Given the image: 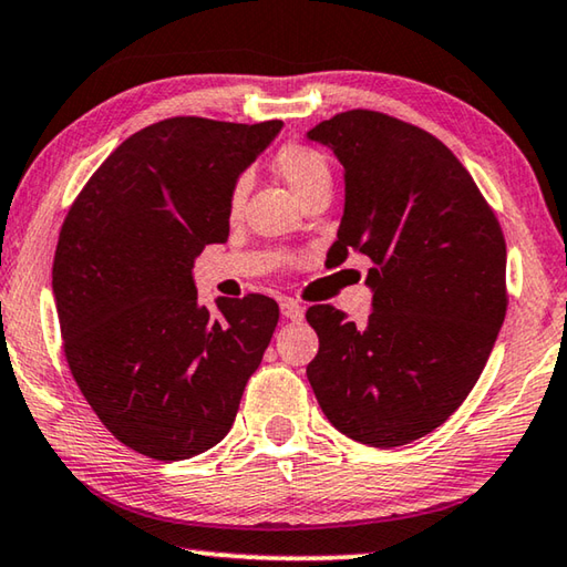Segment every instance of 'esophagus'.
Instances as JSON below:
<instances>
[{
  "label": "esophagus",
  "instance_id": "34e87169",
  "mask_svg": "<svg viewBox=\"0 0 567 567\" xmlns=\"http://www.w3.org/2000/svg\"><path fill=\"white\" fill-rule=\"evenodd\" d=\"M281 316L289 321H301L303 319V306L296 301H281Z\"/></svg>",
  "mask_w": 567,
  "mask_h": 567
}]
</instances>
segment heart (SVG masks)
<instances>
[{
  "label": "heart",
  "instance_id": "b5f03b06",
  "mask_svg": "<svg viewBox=\"0 0 567 567\" xmlns=\"http://www.w3.org/2000/svg\"><path fill=\"white\" fill-rule=\"evenodd\" d=\"M274 168L276 174L284 178V184L291 192L303 198L321 186H331V168L326 156L309 144H284L276 148L274 154ZM248 196V178L238 176L231 192H228V216L238 218L244 214V204Z\"/></svg>",
  "mask_w": 567,
  "mask_h": 567
}]
</instances>
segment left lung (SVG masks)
<instances>
[{"label": "left lung", "mask_w": 567, "mask_h": 567, "mask_svg": "<svg viewBox=\"0 0 567 567\" xmlns=\"http://www.w3.org/2000/svg\"><path fill=\"white\" fill-rule=\"evenodd\" d=\"M309 138L343 164L329 258H371L373 311L355 326L331 303L311 306L319 353L306 375L343 435L395 449L449 421L481 379L508 309L505 238L473 176L423 128L351 109Z\"/></svg>", "instance_id": "left-lung-1"}]
</instances>
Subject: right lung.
<instances>
[{"label":"right lung","mask_w":567,"mask_h":567,"mask_svg":"<svg viewBox=\"0 0 567 567\" xmlns=\"http://www.w3.org/2000/svg\"><path fill=\"white\" fill-rule=\"evenodd\" d=\"M281 126H146L96 168L59 231L52 289L69 371L114 439L154 461L224 439L274 336V299H216L212 313L192 268L228 238V192Z\"/></svg>","instance_id":"add662e5"}]
</instances>
